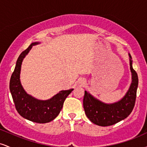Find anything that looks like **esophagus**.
I'll return each instance as SVG.
<instances>
[{
  "instance_id": "esophagus-1",
  "label": "esophagus",
  "mask_w": 147,
  "mask_h": 147,
  "mask_svg": "<svg viewBox=\"0 0 147 147\" xmlns=\"http://www.w3.org/2000/svg\"><path fill=\"white\" fill-rule=\"evenodd\" d=\"M79 83L82 84H84V80H83V81H81V82H79Z\"/></svg>"
}]
</instances>
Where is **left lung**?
Instances as JSON below:
<instances>
[{"instance_id":"8db88e82","label":"left lung","mask_w":147,"mask_h":147,"mask_svg":"<svg viewBox=\"0 0 147 147\" xmlns=\"http://www.w3.org/2000/svg\"><path fill=\"white\" fill-rule=\"evenodd\" d=\"M130 69L132 82L122 99L113 104H106L96 99L85 90L83 105L85 113L89 119L98 126H108L120 122L131 114L136 103L138 86L137 72L132 66V58L130 54Z\"/></svg>"}]
</instances>
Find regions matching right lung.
<instances>
[{
    "mask_svg": "<svg viewBox=\"0 0 147 147\" xmlns=\"http://www.w3.org/2000/svg\"><path fill=\"white\" fill-rule=\"evenodd\" d=\"M38 43H32L18 57L10 79L9 90L15 107L20 115L32 122L43 124L51 122L58 116L63 107L64 101L73 89L59 91V93L48 100H38L25 92L20 81L21 64L33 45Z\"/></svg>",
    "mask_w": 147,
    "mask_h": 147,
    "instance_id": "1",
    "label": "right lung"
}]
</instances>
